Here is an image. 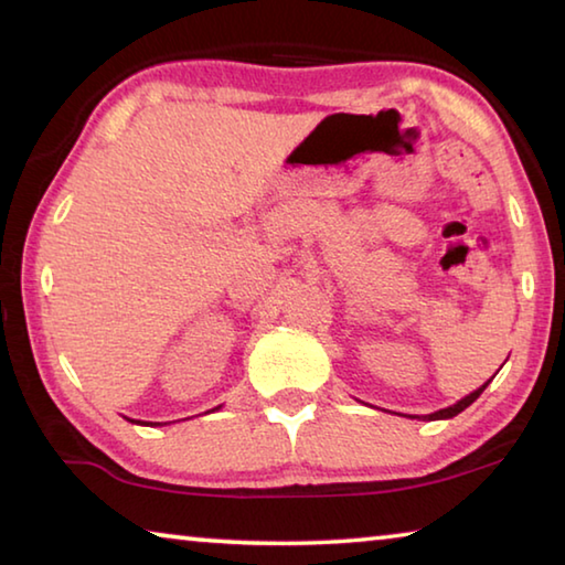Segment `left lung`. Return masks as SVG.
<instances>
[{
  "instance_id": "1",
  "label": "left lung",
  "mask_w": 565,
  "mask_h": 565,
  "mask_svg": "<svg viewBox=\"0 0 565 565\" xmlns=\"http://www.w3.org/2000/svg\"><path fill=\"white\" fill-rule=\"evenodd\" d=\"M486 386H489V384H483L481 388H476L473 391V394H468L466 398H461V401H458V404H454V406H448V408H441V411H436V414H428V416H424V418H428V420H436V418H454L456 414H461V411L463 408H468V406H471L473 404V401L478 398V396H481L483 394V388Z\"/></svg>"
}]
</instances>
